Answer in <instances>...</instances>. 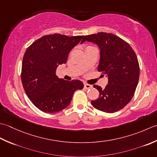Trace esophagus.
<instances>
[{"mask_svg": "<svg viewBox=\"0 0 157 157\" xmlns=\"http://www.w3.org/2000/svg\"><path fill=\"white\" fill-rule=\"evenodd\" d=\"M84 87H85V89H88L91 88V87H92V85H89V84H87V83H85V84H84Z\"/></svg>", "mask_w": 157, "mask_h": 157, "instance_id": "esophagus-1", "label": "esophagus"}]
</instances>
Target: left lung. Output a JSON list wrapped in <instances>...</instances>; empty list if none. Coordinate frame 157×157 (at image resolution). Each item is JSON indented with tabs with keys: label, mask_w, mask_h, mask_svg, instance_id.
Listing matches in <instances>:
<instances>
[{
	"label": "left lung",
	"mask_w": 157,
	"mask_h": 157,
	"mask_svg": "<svg viewBox=\"0 0 157 157\" xmlns=\"http://www.w3.org/2000/svg\"><path fill=\"white\" fill-rule=\"evenodd\" d=\"M87 40L100 49L98 70L107 75L108 84L104 89L94 85L100 92L93 106L107 113L123 108L132 100L138 83L140 66L132 47L122 38L111 33H99L85 36L81 43Z\"/></svg>",
	"instance_id": "1"
}]
</instances>
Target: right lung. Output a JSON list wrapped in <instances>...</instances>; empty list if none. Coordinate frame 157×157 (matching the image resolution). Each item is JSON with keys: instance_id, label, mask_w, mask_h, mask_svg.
Masks as SVG:
<instances>
[{"instance_id": "right-lung-1", "label": "right lung", "mask_w": 157, "mask_h": 157, "mask_svg": "<svg viewBox=\"0 0 157 157\" xmlns=\"http://www.w3.org/2000/svg\"><path fill=\"white\" fill-rule=\"evenodd\" d=\"M82 37L45 35L27 48L22 61L21 82L27 96L40 110L53 113L64 109L75 91L83 88L81 81H64L56 75L57 66L67 62L70 52Z\"/></svg>"}]
</instances>
